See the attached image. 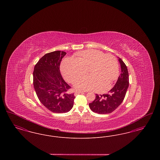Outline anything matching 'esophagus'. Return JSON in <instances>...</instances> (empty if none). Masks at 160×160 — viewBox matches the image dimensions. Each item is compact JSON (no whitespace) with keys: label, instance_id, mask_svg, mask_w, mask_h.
<instances>
[{"label":"esophagus","instance_id":"esophagus-1","mask_svg":"<svg viewBox=\"0 0 160 160\" xmlns=\"http://www.w3.org/2000/svg\"><path fill=\"white\" fill-rule=\"evenodd\" d=\"M83 91H76L75 92V93H74V95H77L78 94H80V93H83Z\"/></svg>","mask_w":160,"mask_h":160}]
</instances>
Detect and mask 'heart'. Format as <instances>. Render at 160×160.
I'll return each mask as SVG.
<instances>
[{"label":"heart","instance_id":"b5f03b06","mask_svg":"<svg viewBox=\"0 0 160 160\" xmlns=\"http://www.w3.org/2000/svg\"><path fill=\"white\" fill-rule=\"evenodd\" d=\"M88 67L90 74L77 79ZM61 73L66 80L74 82V88L81 91L96 90L105 92L111 88L112 82L119 75L117 59L112 54H104L95 49H87L75 54L74 58H66L61 65Z\"/></svg>","mask_w":160,"mask_h":160}]
</instances>
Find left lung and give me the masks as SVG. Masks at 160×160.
Masks as SVG:
<instances>
[{
	"mask_svg": "<svg viewBox=\"0 0 160 160\" xmlns=\"http://www.w3.org/2000/svg\"><path fill=\"white\" fill-rule=\"evenodd\" d=\"M121 73L116 83L108 93L96 94L94 101L89 106L92 112L98 114L111 113L121 105L125 97L129 86V75L128 69L121 58H119Z\"/></svg>",
	"mask_w": 160,
	"mask_h": 160,
	"instance_id": "left-lung-1",
	"label": "left lung"
}]
</instances>
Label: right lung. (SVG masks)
<instances>
[{
  "instance_id": "1",
  "label": "right lung",
  "mask_w": 160,
  "mask_h": 160,
  "mask_svg": "<svg viewBox=\"0 0 160 160\" xmlns=\"http://www.w3.org/2000/svg\"><path fill=\"white\" fill-rule=\"evenodd\" d=\"M67 54L54 51L42 56L35 65L33 72L35 91L40 102L52 112H68L74 105V93L69 90L71 86L63 79L60 64Z\"/></svg>"
}]
</instances>
